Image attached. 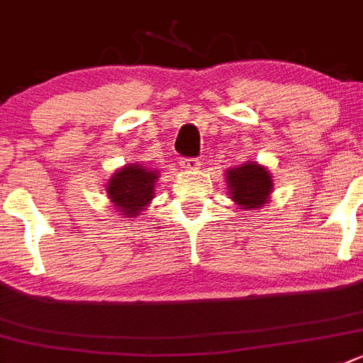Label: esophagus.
Instances as JSON below:
<instances>
[{
    "label": "esophagus",
    "mask_w": 363,
    "mask_h": 363,
    "mask_svg": "<svg viewBox=\"0 0 363 363\" xmlns=\"http://www.w3.org/2000/svg\"><path fill=\"white\" fill-rule=\"evenodd\" d=\"M179 164H182V167L184 169H187V171H198L199 165H201V162H199V158L187 157V158H182V162H179Z\"/></svg>",
    "instance_id": "obj_1"
}]
</instances>
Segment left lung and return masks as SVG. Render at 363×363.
I'll use <instances>...</instances> for the list:
<instances>
[{
    "instance_id": "8db88e82",
    "label": "left lung",
    "mask_w": 363,
    "mask_h": 363,
    "mask_svg": "<svg viewBox=\"0 0 363 363\" xmlns=\"http://www.w3.org/2000/svg\"><path fill=\"white\" fill-rule=\"evenodd\" d=\"M226 179L231 199L244 208L264 206L272 191V179L269 171L253 162L230 169Z\"/></svg>"
}]
</instances>
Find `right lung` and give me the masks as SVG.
<instances>
[{
    "label": "right lung",
    "instance_id": "right-lung-1",
    "mask_svg": "<svg viewBox=\"0 0 363 363\" xmlns=\"http://www.w3.org/2000/svg\"><path fill=\"white\" fill-rule=\"evenodd\" d=\"M157 171L144 169V165H126L110 178L106 185V194L116 205L121 216L135 217L140 210L153 199L155 182L158 178Z\"/></svg>",
    "mask_w": 363,
    "mask_h": 363
}]
</instances>
